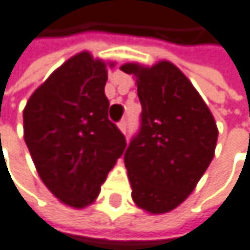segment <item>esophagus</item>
<instances>
[{
  "mask_svg": "<svg viewBox=\"0 0 250 250\" xmlns=\"http://www.w3.org/2000/svg\"><path fill=\"white\" fill-rule=\"evenodd\" d=\"M118 127H120V130L126 135V132H127V123H126V120H121L120 123H118Z\"/></svg>",
  "mask_w": 250,
  "mask_h": 250,
  "instance_id": "34e87169",
  "label": "esophagus"
}]
</instances>
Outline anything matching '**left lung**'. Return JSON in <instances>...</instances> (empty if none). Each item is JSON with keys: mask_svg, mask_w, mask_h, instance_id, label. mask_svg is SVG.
I'll list each match as a JSON object with an SVG mask.
<instances>
[{"mask_svg": "<svg viewBox=\"0 0 250 250\" xmlns=\"http://www.w3.org/2000/svg\"><path fill=\"white\" fill-rule=\"evenodd\" d=\"M142 106L138 133L124 153L132 198L142 210H174L192 193L214 156L217 127L190 81L169 61L129 62Z\"/></svg>", "mask_w": 250, "mask_h": 250, "instance_id": "left-lung-1", "label": "left lung"}]
</instances>
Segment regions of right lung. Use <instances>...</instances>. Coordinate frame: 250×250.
I'll list each match as a JSON object with an SVG mask.
<instances>
[{"mask_svg":"<svg viewBox=\"0 0 250 250\" xmlns=\"http://www.w3.org/2000/svg\"><path fill=\"white\" fill-rule=\"evenodd\" d=\"M106 81V64L81 52L47 78L23 109L25 142L42 181L75 208L97 198L126 148V138L108 118Z\"/></svg>","mask_w":250,"mask_h":250,"instance_id":"1","label":"right lung"}]
</instances>
